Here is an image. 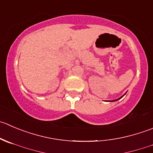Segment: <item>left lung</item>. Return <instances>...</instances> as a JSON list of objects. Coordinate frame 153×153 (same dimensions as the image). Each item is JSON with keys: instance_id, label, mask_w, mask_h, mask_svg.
Wrapping results in <instances>:
<instances>
[{"instance_id": "8db88e82", "label": "left lung", "mask_w": 153, "mask_h": 153, "mask_svg": "<svg viewBox=\"0 0 153 153\" xmlns=\"http://www.w3.org/2000/svg\"><path fill=\"white\" fill-rule=\"evenodd\" d=\"M126 93H125V94H124V95H123V96H121V97H120V98H119V99H115V100H112V101H108V102H116V101L119 100V99H121V98H123V96H125V95H126Z\"/></svg>"}]
</instances>
